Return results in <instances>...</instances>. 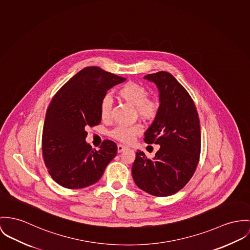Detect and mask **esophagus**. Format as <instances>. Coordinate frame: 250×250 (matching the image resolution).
I'll use <instances>...</instances> for the list:
<instances>
[{
  "label": "esophagus",
  "mask_w": 250,
  "mask_h": 250,
  "mask_svg": "<svg viewBox=\"0 0 250 250\" xmlns=\"http://www.w3.org/2000/svg\"><path fill=\"white\" fill-rule=\"evenodd\" d=\"M127 147L125 146H124V145H121V144H119L118 146H117V149H118V152L119 153H121V152H123L125 149H126Z\"/></svg>",
  "instance_id": "1"
}]
</instances>
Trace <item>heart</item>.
Instances as JSON below:
<instances>
[{
	"label": "heart",
	"mask_w": 250,
	"mask_h": 250,
	"mask_svg": "<svg viewBox=\"0 0 250 250\" xmlns=\"http://www.w3.org/2000/svg\"><path fill=\"white\" fill-rule=\"evenodd\" d=\"M119 98L134 105L137 115L145 121H152L160 111V102L153 97L147 96L146 88L139 83L127 82L117 91ZM99 112L101 119L107 122L111 118L112 102L108 96H104L100 102ZM142 133V126L139 124L131 125H118L109 135L119 142L129 144L135 137Z\"/></svg>",
	"instance_id": "obj_1"
}]
</instances>
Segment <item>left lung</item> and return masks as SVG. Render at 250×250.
<instances>
[{
    "label": "left lung",
    "mask_w": 250,
    "mask_h": 250,
    "mask_svg": "<svg viewBox=\"0 0 250 250\" xmlns=\"http://www.w3.org/2000/svg\"><path fill=\"white\" fill-rule=\"evenodd\" d=\"M160 91V111L145 133V142L160 149L153 159L136 152L132 166L135 184L157 197L181 190L192 178L201 153V128L192 98L167 71L145 76Z\"/></svg>",
    "instance_id": "1"
}]
</instances>
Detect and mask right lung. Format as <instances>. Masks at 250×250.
<instances>
[{"label":"right lung","mask_w":250,"mask_h":250,"mask_svg":"<svg viewBox=\"0 0 250 250\" xmlns=\"http://www.w3.org/2000/svg\"><path fill=\"white\" fill-rule=\"evenodd\" d=\"M125 79L98 66H87L67 81L46 110L42 136L44 165L51 178L69 189L97 183L117 154V146L104 140L100 149L87 145L85 128L101 123L99 104L106 91Z\"/></svg>","instance_id":"1"}]
</instances>
